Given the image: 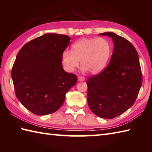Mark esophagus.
I'll list each match as a JSON object with an SVG mask.
<instances>
[{
  "mask_svg": "<svg viewBox=\"0 0 152 152\" xmlns=\"http://www.w3.org/2000/svg\"><path fill=\"white\" fill-rule=\"evenodd\" d=\"M78 81H80V82H82V81H84V80H85V78L84 76H79L78 77Z\"/></svg>",
  "mask_w": 152,
  "mask_h": 152,
  "instance_id": "esophagus-1",
  "label": "esophagus"
}]
</instances>
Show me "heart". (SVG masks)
I'll return each instance as SVG.
<instances>
[{"label":"heart","instance_id":"heart-1","mask_svg":"<svg viewBox=\"0 0 152 152\" xmlns=\"http://www.w3.org/2000/svg\"><path fill=\"white\" fill-rule=\"evenodd\" d=\"M112 52V44L107 38H83L73 44L71 51L63 52L62 62L70 72L75 70L81 61L82 70L96 74L106 66Z\"/></svg>","mask_w":152,"mask_h":152}]
</instances>
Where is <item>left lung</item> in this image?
Wrapping results in <instances>:
<instances>
[{"label": "left lung", "instance_id": "8db88e82", "mask_svg": "<svg viewBox=\"0 0 152 152\" xmlns=\"http://www.w3.org/2000/svg\"><path fill=\"white\" fill-rule=\"evenodd\" d=\"M112 38L114 50L107 66L88 79V106L97 116L112 119L133 106L142 84L138 54L128 40L114 32L101 33Z\"/></svg>", "mask_w": 152, "mask_h": 152}]
</instances>
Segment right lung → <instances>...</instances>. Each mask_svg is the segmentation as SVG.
I'll return each mask as SVG.
<instances>
[{"label": "right lung", "instance_id": "1", "mask_svg": "<svg viewBox=\"0 0 152 152\" xmlns=\"http://www.w3.org/2000/svg\"><path fill=\"white\" fill-rule=\"evenodd\" d=\"M70 37L48 33L25 44L12 68L16 96L33 114L47 115L62 106L77 76L62 68V54Z\"/></svg>", "mask_w": 152, "mask_h": 152}]
</instances>
